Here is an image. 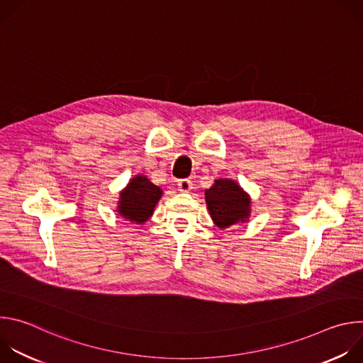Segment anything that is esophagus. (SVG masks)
<instances>
[{"instance_id": "obj_1", "label": "esophagus", "mask_w": 363, "mask_h": 363, "mask_svg": "<svg viewBox=\"0 0 363 363\" xmlns=\"http://www.w3.org/2000/svg\"><path fill=\"white\" fill-rule=\"evenodd\" d=\"M177 185H178L181 192H188V191L192 189V182L189 179H179Z\"/></svg>"}]
</instances>
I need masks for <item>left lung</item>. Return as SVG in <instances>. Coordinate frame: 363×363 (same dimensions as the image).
I'll list each match as a JSON object with an SVG mask.
<instances>
[{"label":"left lung","mask_w":363,"mask_h":363,"mask_svg":"<svg viewBox=\"0 0 363 363\" xmlns=\"http://www.w3.org/2000/svg\"><path fill=\"white\" fill-rule=\"evenodd\" d=\"M205 202L214 224L221 230L250 218L251 199L233 179H216L210 189H205Z\"/></svg>","instance_id":"left-lung-1"}]
</instances>
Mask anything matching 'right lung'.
Wrapping results in <instances>:
<instances>
[{
	"label": "right lung",
	"instance_id": "add662e5",
	"mask_svg": "<svg viewBox=\"0 0 363 363\" xmlns=\"http://www.w3.org/2000/svg\"><path fill=\"white\" fill-rule=\"evenodd\" d=\"M161 196L162 189L160 186L153 185L145 175H136L121 192L116 211L133 224H143L152 217Z\"/></svg>",
	"mask_w": 363,
	"mask_h": 363
}]
</instances>
